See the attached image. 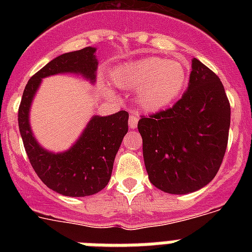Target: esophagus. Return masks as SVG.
Returning <instances> with one entry per match:
<instances>
[{
  "mask_svg": "<svg viewBox=\"0 0 252 252\" xmlns=\"http://www.w3.org/2000/svg\"><path fill=\"white\" fill-rule=\"evenodd\" d=\"M137 122H139V116H137L136 113H131V115L128 116V126H130L131 128H135L137 126Z\"/></svg>",
  "mask_w": 252,
  "mask_h": 252,
  "instance_id": "34e87169",
  "label": "esophagus"
}]
</instances>
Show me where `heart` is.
<instances>
[{
	"label": "heart",
	"mask_w": 252,
	"mask_h": 252,
	"mask_svg": "<svg viewBox=\"0 0 252 252\" xmlns=\"http://www.w3.org/2000/svg\"><path fill=\"white\" fill-rule=\"evenodd\" d=\"M113 81L124 90H136V102L146 112H158L179 99L188 83L179 60L148 57L120 66Z\"/></svg>",
	"instance_id": "1"
}]
</instances>
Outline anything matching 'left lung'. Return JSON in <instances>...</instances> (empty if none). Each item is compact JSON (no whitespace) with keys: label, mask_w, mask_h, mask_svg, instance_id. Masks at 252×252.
<instances>
[{"label":"left lung","mask_w":252,"mask_h":252,"mask_svg":"<svg viewBox=\"0 0 252 252\" xmlns=\"http://www.w3.org/2000/svg\"><path fill=\"white\" fill-rule=\"evenodd\" d=\"M230 102L217 74L192 60L189 86L173 107L137 124L151 184L170 194L203 188L217 174L226 153Z\"/></svg>","instance_id":"obj_1"}]
</instances>
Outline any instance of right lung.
<instances>
[{
  "label": "right lung",
  "instance_id": "1",
  "mask_svg": "<svg viewBox=\"0 0 252 252\" xmlns=\"http://www.w3.org/2000/svg\"><path fill=\"white\" fill-rule=\"evenodd\" d=\"M94 53L95 48L87 46L49 62L30 78L19 107L20 133L31 165L48 188L66 197L95 194L108 184L116 154L128 130V113L120 111L111 116H93L74 145L58 154L39 145L31 131L29 113L43 78L75 73L94 83L98 66Z\"/></svg>",
  "mask_w": 252,
  "mask_h": 252
}]
</instances>
